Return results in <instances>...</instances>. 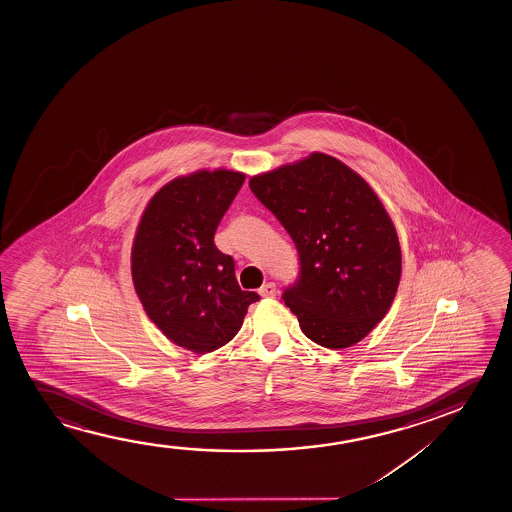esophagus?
<instances>
[{"instance_id": "obj_1", "label": "esophagus", "mask_w": 512, "mask_h": 512, "mask_svg": "<svg viewBox=\"0 0 512 512\" xmlns=\"http://www.w3.org/2000/svg\"><path fill=\"white\" fill-rule=\"evenodd\" d=\"M259 294L262 295V297H274V295H276V285H274L273 281L264 283V285L259 288Z\"/></svg>"}]
</instances>
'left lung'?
<instances>
[{"label": "left lung", "instance_id": "1", "mask_svg": "<svg viewBox=\"0 0 512 512\" xmlns=\"http://www.w3.org/2000/svg\"><path fill=\"white\" fill-rule=\"evenodd\" d=\"M250 189L294 239L301 269L283 301L302 332L330 350L362 341L388 313L402 271L392 218L369 183L315 152L252 176Z\"/></svg>", "mask_w": 512, "mask_h": 512}]
</instances>
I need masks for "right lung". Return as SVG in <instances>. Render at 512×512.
I'll return each instance as SVG.
<instances>
[{
  "instance_id": "1",
  "label": "right lung",
  "mask_w": 512,
  "mask_h": 512,
  "mask_svg": "<svg viewBox=\"0 0 512 512\" xmlns=\"http://www.w3.org/2000/svg\"><path fill=\"white\" fill-rule=\"evenodd\" d=\"M245 182L229 169L178 176L150 199L131 252L134 288L169 341L199 355L229 343L259 294L241 290L213 238Z\"/></svg>"
}]
</instances>
